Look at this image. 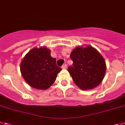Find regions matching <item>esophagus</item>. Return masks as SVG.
<instances>
[{"label":"esophagus","mask_w":125,"mask_h":125,"mask_svg":"<svg viewBox=\"0 0 125 125\" xmlns=\"http://www.w3.org/2000/svg\"><path fill=\"white\" fill-rule=\"evenodd\" d=\"M62 69H67V65H66V64H64V65H63L62 66Z\"/></svg>","instance_id":"obj_1"}]
</instances>
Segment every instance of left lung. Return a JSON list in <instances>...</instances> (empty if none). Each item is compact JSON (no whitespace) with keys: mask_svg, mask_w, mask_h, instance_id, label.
Segmentation results:
<instances>
[{"mask_svg":"<svg viewBox=\"0 0 125 125\" xmlns=\"http://www.w3.org/2000/svg\"><path fill=\"white\" fill-rule=\"evenodd\" d=\"M73 66L68 71L76 85L82 90H90L99 85L106 73V62L94 47L77 46L70 53Z\"/></svg>","mask_w":125,"mask_h":125,"instance_id":"left-lung-1","label":"left lung"}]
</instances>
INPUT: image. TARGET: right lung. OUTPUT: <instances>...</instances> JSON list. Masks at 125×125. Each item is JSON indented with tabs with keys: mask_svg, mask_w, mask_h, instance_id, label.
Returning a JSON list of instances; mask_svg holds the SVG:
<instances>
[{
	"mask_svg": "<svg viewBox=\"0 0 125 125\" xmlns=\"http://www.w3.org/2000/svg\"><path fill=\"white\" fill-rule=\"evenodd\" d=\"M50 54V50L46 47L34 48L22 60L20 70L22 77L33 88L48 89L62 70L56 66V59L52 58Z\"/></svg>",
	"mask_w": 125,
	"mask_h": 125,
	"instance_id": "1",
	"label": "right lung"
}]
</instances>
